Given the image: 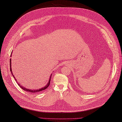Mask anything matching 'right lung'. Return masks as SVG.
Instances as JSON below:
<instances>
[{"label":"right lung","mask_w":122,"mask_h":122,"mask_svg":"<svg viewBox=\"0 0 122 122\" xmlns=\"http://www.w3.org/2000/svg\"><path fill=\"white\" fill-rule=\"evenodd\" d=\"M10 57H11V55H10ZM10 71H11V73H12V75H13V72H12V70H11V59H10ZM51 75H52V74H51V75H50V78H49V81H48V83H47V84L46 85V86H43V88H42L39 89H38V90H32V89H29L25 88L24 87H23V86H21L20 84H18V83H17V81H16V80L15 79L16 81V82L17 83V84H18V86H20V88H21L22 89H23L24 90L26 91H27V92H29L36 93V92H41L42 91L46 89L47 88H48V86H49L50 85V80H51ZM13 77H14V76H13ZM14 78H15V77H14Z\"/></svg>","instance_id":"obj_1"}]
</instances>
